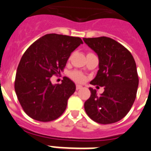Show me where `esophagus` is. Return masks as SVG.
<instances>
[{"instance_id": "esophagus-1", "label": "esophagus", "mask_w": 151, "mask_h": 151, "mask_svg": "<svg viewBox=\"0 0 151 151\" xmlns=\"http://www.w3.org/2000/svg\"><path fill=\"white\" fill-rule=\"evenodd\" d=\"M83 88V86H81V85H79V84H77L76 85V90H81V89Z\"/></svg>"}]
</instances>
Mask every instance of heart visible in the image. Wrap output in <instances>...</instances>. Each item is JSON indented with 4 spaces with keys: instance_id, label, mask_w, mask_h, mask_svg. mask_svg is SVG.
<instances>
[{
    "instance_id": "obj_1",
    "label": "heart",
    "mask_w": 151,
    "mask_h": 151,
    "mask_svg": "<svg viewBox=\"0 0 151 151\" xmlns=\"http://www.w3.org/2000/svg\"><path fill=\"white\" fill-rule=\"evenodd\" d=\"M70 77L72 80H74L76 82L78 83H83L86 80V77L83 75L81 72L77 71V70H74L70 73Z\"/></svg>"
}]
</instances>
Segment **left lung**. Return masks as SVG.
Instances as JSON below:
<instances>
[{
    "mask_svg": "<svg viewBox=\"0 0 151 151\" xmlns=\"http://www.w3.org/2000/svg\"><path fill=\"white\" fill-rule=\"evenodd\" d=\"M83 39L99 57V69L90 83L104 86L101 95L90 88L85 111L99 124L117 122L128 114L135 100L139 82L135 61L125 47L111 38Z\"/></svg>",
    "mask_w": 151,
    "mask_h": 151,
    "instance_id": "obj_1",
    "label": "left lung"
}]
</instances>
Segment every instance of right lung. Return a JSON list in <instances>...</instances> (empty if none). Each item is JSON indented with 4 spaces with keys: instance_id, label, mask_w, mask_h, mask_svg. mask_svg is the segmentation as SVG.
<instances>
[{
    "instance_id": "add662e5",
    "label": "right lung",
    "mask_w": 151,
    "mask_h": 151,
    "mask_svg": "<svg viewBox=\"0 0 151 151\" xmlns=\"http://www.w3.org/2000/svg\"><path fill=\"white\" fill-rule=\"evenodd\" d=\"M82 43L79 37L46 34L24 52L18 65L14 88L23 111L30 118L47 122L64 113L76 86L68 77L55 85L50 79L64 70L71 52Z\"/></svg>"
}]
</instances>
